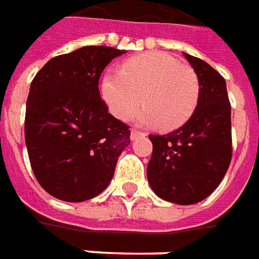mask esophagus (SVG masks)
<instances>
[{
  "label": "esophagus",
  "instance_id": "1",
  "mask_svg": "<svg viewBox=\"0 0 259 259\" xmlns=\"http://www.w3.org/2000/svg\"><path fill=\"white\" fill-rule=\"evenodd\" d=\"M141 135H144V133H141L138 130H131V139H133V141H135V139L138 138V137H141Z\"/></svg>",
  "mask_w": 259,
  "mask_h": 259
}]
</instances>
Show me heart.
<instances>
[{"label":"heart","instance_id":"b5f03b06","mask_svg":"<svg viewBox=\"0 0 259 259\" xmlns=\"http://www.w3.org/2000/svg\"><path fill=\"white\" fill-rule=\"evenodd\" d=\"M102 91L118 118H126L142 100L137 120L173 130L197 109L199 80L191 67L167 53H145L122 62L120 72L104 75Z\"/></svg>","mask_w":259,"mask_h":259}]
</instances>
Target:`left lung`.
I'll return each instance as SVG.
<instances>
[{
  "mask_svg": "<svg viewBox=\"0 0 259 259\" xmlns=\"http://www.w3.org/2000/svg\"><path fill=\"white\" fill-rule=\"evenodd\" d=\"M199 80L191 118L173 133L149 135L153 152L148 181L156 195L179 205L209 197L232 162V106L226 80L201 58L184 53Z\"/></svg>",
  "mask_w": 259,
  "mask_h": 259,
  "instance_id": "1",
  "label": "left lung"
}]
</instances>
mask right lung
<instances>
[{"instance_id": "1", "label": "right lung", "mask_w": 259, "mask_h": 259, "mask_svg": "<svg viewBox=\"0 0 259 259\" xmlns=\"http://www.w3.org/2000/svg\"><path fill=\"white\" fill-rule=\"evenodd\" d=\"M124 51L86 46L51 58L30 83L25 141L38 184L54 198L82 202L106 190L131 131L109 113L99 79Z\"/></svg>"}]
</instances>
